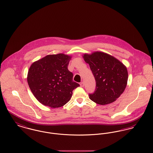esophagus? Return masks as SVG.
<instances>
[{
	"label": "esophagus",
	"instance_id": "obj_1",
	"mask_svg": "<svg viewBox=\"0 0 153 153\" xmlns=\"http://www.w3.org/2000/svg\"><path fill=\"white\" fill-rule=\"evenodd\" d=\"M84 85H84V83H83V82H81V83H80V87H83V86H84Z\"/></svg>",
	"mask_w": 153,
	"mask_h": 153
}]
</instances>
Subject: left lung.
<instances>
[{"mask_svg":"<svg viewBox=\"0 0 153 153\" xmlns=\"http://www.w3.org/2000/svg\"><path fill=\"white\" fill-rule=\"evenodd\" d=\"M96 82L94 92L89 94L91 100L100 105L111 104L124 92L128 80L126 67L115 57L101 52L84 54Z\"/></svg>","mask_w":153,"mask_h":153,"instance_id":"1","label":"left lung"}]
</instances>
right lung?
<instances>
[{
  "mask_svg": "<svg viewBox=\"0 0 153 153\" xmlns=\"http://www.w3.org/2000/svg\"><path fill=\"white\" fill-rule=\"evenodd\" d=\"M71 57L63 53L49 55L30 67L27 83L42 104L53 108L63 106L70 100L73 90L79 86L67 68Z\"/></svg>",
  "mask_w": 153,
  "mask_h": 153,
  "instance_id": "add662e5",
  "label": "right lung"
}]
</instances>
